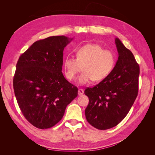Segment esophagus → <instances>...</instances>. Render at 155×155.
<instances>
[{"instance_id":"esophagus-1","label":"esophagus","mask_w":155,"mask_h":155,"mask_svg":"<svg viewBox=\"0 0 155 155\" xmlns=\"http://www.w3.org/2000/svg\"><path fill=\"white\" fill-rule=\"evenodd\" d=\"M83 93H84V90H83V89H82V88H79L78 89V94L79 96L83 95Z\"/></svg>"}]
</instances>
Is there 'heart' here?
Listing matches in <instances>:
<instances>
[{
	"label": "heart",
	"mask_w": 155,
	"mask_h": 155,
	"mask_svg": "<svg viewBox=\"0 0 155 155\" xmlns=\"http://www.w3.org/2000/svg\"><path fill=\"white\" fill-rule=\"evenodd\" d=\"M76 58L68 56L63 62L64 74L72 81L83 70L78 83L85 85L91 82L100 81L107 78L113 69L116 56L113 51L104 49L99 45L87 44L75 50Z\"/></svg>",
	"instance_id": "1"
}]
</instances>
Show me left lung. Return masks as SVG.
<instances>
[{
	"instance_id": "left-lung-1",
	"label": "left lung",
	"mask_w": 155,
	"mask_h": 155,
	"mask_svg": "<svg viewBox=\"0 0 155 155\" xmlns=\"http://www.w3.org/2000/svg\"><path fill=\"white\" fill-rule=\"evenodd\" d=\"M118 61L112 72L85 94L89 103L85 109L88 122L100 130L116 126L128 114L138 96L139 64L121 41L115 39Z\"/></svg>"
}]
</instances>
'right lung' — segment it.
<instances>
[{"label": "right lung", "instance_id": "right-lung-1", "mask_svg": "<svg viewBox=\"0 0 155 155\" xmlns=\"http://www.w3.org/2000/svg\"><path fill=\"white\" fill-rule=\"evenodd\" d=\"M72 39L59 35L37 41L18 60L14 92L22 114L37 128L57 124L78 96V88L62 73L63 50Z\"/></svg>", "mask_w": 155, "mask_h": 155}]
</instances>
